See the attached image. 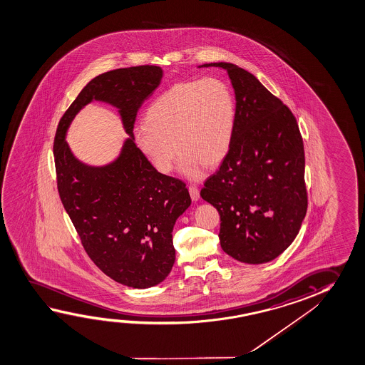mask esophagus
<instances>
[{"label": "esophagus", "mask_w": 365, "mask_h": 365, "mask_svg": "<svg viewBox=\"0 0 365 365\" xmlns=\"http://www.w3.org/2000/svg\"><path fill=\"white\" fill-rule=\"evenodd\" d=\"M189 192H190L191 199H192V202H197L199 200V189H197V186H189Z\"/></svg>", "instance_id": "esophagus-1"}]
</instances>
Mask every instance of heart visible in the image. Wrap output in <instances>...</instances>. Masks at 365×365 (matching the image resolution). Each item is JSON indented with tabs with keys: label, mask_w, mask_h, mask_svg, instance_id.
I'll use <instances>...</instances> for the list:
<instances>
[{
	"label": "heart",
	"mask_w": 365,
	"mask_h": 365,
	"mask_svg": "<svg viewBox=\"0 0 365 365\" xmlns=\"http://www.w3.org/2000/svg\"><path fill=\"white\" fill-rule=\"evenodd\" d=\"M235 124L236 101L223 80L178 82L150 105L145 124L134 128V143L161 174L171 173L180 152L181 174L200 180L205 163L226 157Z\"/></svg>",
	"instance_id": "1"
}]
</instances>
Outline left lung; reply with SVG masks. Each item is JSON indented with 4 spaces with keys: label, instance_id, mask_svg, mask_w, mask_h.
<instances>
[{
    "label": "left lung",
    "instance_id": "left-lung-1",
    "mask_svg": "<svg viewBox=\"0 0 365 365\" xmlns=\"http://www.w3.org/2000/svg\"><path fill=\"white\" fill-rule=\"evenodd\" d=\"M227 71L236 95V124L220 170L200 191L220 215L222 250L241 262L264 264L288 249L306 217L304 150L288 106L252 73Z\"/></svg>",
    "mask_w": 365,
    "mask_h": 365
}]
</instances>
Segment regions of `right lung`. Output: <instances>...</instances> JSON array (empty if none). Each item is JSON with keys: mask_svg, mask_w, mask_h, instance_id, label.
<instances>
[{"mask_svg": "<svg viewBox=\"0 0 365 365\" xmlns=\"http://www.w3.org/2000/svg\"><path fill=\"white\" fill-rule=\"evenodd\" d=\"M163 76L161 67L148 64L96 76L61 118L53 145L59 197L83 249L109 278L137 289L168 278L175 222L191 204L185 184L158 173L134 143L137 111ZM93 99L115 106L130 135L104 167L82 163L65 142L74 116Z\"/></svg>", "mask_w": 365, "mask_h": 365, "instance_id": "1", "label": "right lung"}]
</instances>
